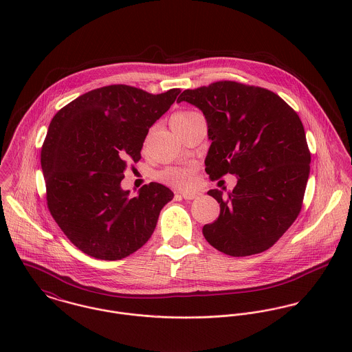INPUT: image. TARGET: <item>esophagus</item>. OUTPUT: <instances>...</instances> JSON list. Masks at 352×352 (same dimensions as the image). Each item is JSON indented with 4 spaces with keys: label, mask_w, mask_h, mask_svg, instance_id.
Returning a JSON list of instances; mask_svg holds the SVG:
<instances>
[{
    "label": "esophagus",
    "mask_w": 352,
    "mask_h": 352,
    "mask_svg": "<svg viewBox=\"0 0 352 352\" xmlns=\"http://www.w3.org/2000/svg\"><path fill=\"white\" fill-rule=\"evenodd\" d=\"M179 194H180V197L184 198L186 201L197 199V198H199V195H201V192H198V191H180Z\"/></svg>",
    "instance_id": "obj_1"
}]
</instances>
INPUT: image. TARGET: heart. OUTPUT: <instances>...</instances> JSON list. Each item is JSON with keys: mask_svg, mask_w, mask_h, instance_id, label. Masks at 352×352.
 <instances>
[{"mask_svg": "<svg viewBox=\"0 0 352 352\" xmlns=\"http://www.w3.org/2000/svg\"><path fill=\"white\" fill-rule=\"evenodd\" d=\"M199 116V113L194 111H182L172 116L170 124H183L194 118ZM160 177L172 186L177 187H188L194 182V169L192 168H166L161 172Z\"/></svg>", "mask_w": 352, "mask_h": 352, "instance_id": "1", "label": "heart"}]
</instances>
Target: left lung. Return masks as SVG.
Returning a JSON list of instances; mask_svg holds the SVG:
<instances>
[{
  "instance_id": "left-lung-1",
  "label": "left lung",
  "mask_w": 352,
  "mask_h": 352,
  "mask_svg": "<svg viewBox=\"0 0 352 352\" xmlns=\"http://www.w3.org/2000/svg\"><path fill=\"white\" fill-rule=\"evenodd\" d=\"M177 101L198 107L206 118L210 179L237 177L232 192H207L221 211L203 226L204 239L234 257L267 251L301 211L310 153L300 116L274 92L234 81L187 89Z\"/></svg>"
}]
</instances>
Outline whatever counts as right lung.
<instances>
[{
	"instance_id": "1",
	"label": "right lung",
	"mask_w": 352,
	"mask_h": 352,
	"mask_svg": "<svg viewBox=\"0 0 352 352\" xmlns=\"http://www.w3.org/2000/svg\"><path fill=\"white\" fill-rule=\"evenodd\" d=\"M179 94L109 85L77 98L52 118L41 155L47 206L80 251L120 260L151 239L173 192L151 183L130 197L120 183L127 161L141 160L149 129Z\"/></svg>"
}]
</instances>
